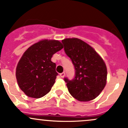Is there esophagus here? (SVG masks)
I'll return each instance as SVG.
<instances>
[{
    "instance_id": "1",
    "label": "esophagus",
    "mask_w": 128,
    "mask_h": 128,
    "mask_svg": "<svg viewBox=\"0 0 128 128\" xmlns=\"http://www.w3.org/2000/svg\"><path fill=\"white\" fill-rule=\"evenodd\" d=\"M60 76L61 78H64V76H65V73H64V72H63V73H60Z\"/></svg>"
}]
</instances>
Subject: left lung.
Here are the masks:
<instances>
[{
    "mask_svg": "<svg viewBox=\"0 0 128 128\" xmlns=\"http://www.w3.org/2000/svg\"><path fill=\"white\" fill-rule=\"evenodd\" d=\"M62 42L75 69L74 79L64 78L68 91L79 101L94 99L106 85L107 70L103 59L91 46L80 39L67 38Z\"/></svg>",
    "mask_w": 128,
    "mask_h": 128,
    "instance_id": "left-lung-1",
    "label": "left lung"
}]
</instances>
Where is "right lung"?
<instances>
[{"mask_svg": "<svg viewBox=\"0 0 128 128\" xmlns=\"http://www.w3.org/2000/svg\"><path fill=\"white\" fill-rule=\"evenodd\" d=\"M63 48L58 40L44 39L25 51L17 64L16 78L26 96L38 98L49 92L58 75L51 58Z\"/></svg>", "mask_w": 128, "mask_h": 128, "instance_id": "right-lung-1", "label": "right lung"}]
</instances>
